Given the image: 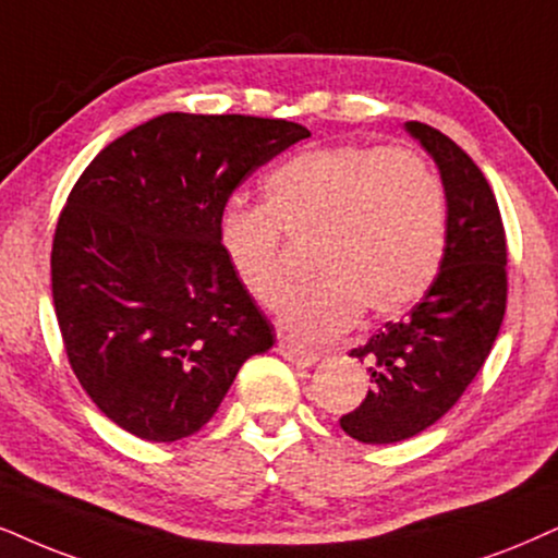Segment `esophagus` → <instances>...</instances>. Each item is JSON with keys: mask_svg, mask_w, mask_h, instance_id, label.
Wrapping results in <instances>:
<instances>
[{"mask_svg": "<svg viewBox=\"0 0 558 558\" xmlns=\"http://www.w3.org/2000/svg\"><path fill=\"white\" fill-rule=\"evenodd\" d=\"M278 352L286 357L288 363L303 365V368H308V365H314L316 361H319V355H316L314 350L295 348V344H291V342H280V344H278Z\"/></svg>", "mask_w": 558, "mask_h": 558, "instance_id": "1", "label": "esophagus"}]
</instances>
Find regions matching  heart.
<instances>
[{
    "mask_svg": "<svg viewBox=\"0 0 558 558\" xmlns=\"http://www.w3.org/2000/svg\"><path fill=\"white\" fill-rule=\"evenodd\" d=\"M280 234L312 242V283L288 295L280 329L299 342L348 331L363 308L404 314L435 283L446 250V193L407 149L340 144L303 149L263 182V208L218 218V250L244 293L275 306L286 288Z\"/></svg>",
    "mask_w": 558,
    "mask_h": 558,
    "instance_id": "1",
    "label": "heart"
}]
</instances>
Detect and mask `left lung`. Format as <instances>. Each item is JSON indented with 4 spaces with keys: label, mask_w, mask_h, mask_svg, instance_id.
Returning a JSON list of instances; mask_svg holds the SVG:
<instances>
[{
    "label": "left lung",
    "mask_w": 558,
    "mask_h": 558,
    "mask_svg": "<svg viewBox=\"0 0 558 558\" xmlns=\"http://www.w3.org/2000/svg\"><path fill=\"white\" fill-rule=\"evenodd\" d=\"M404 131L446 190V250L417 306L350 352L368 363L373 389L340 425L368 446L420 435L453 409L489 357L507 303L505 229L482 169L446 133L417 121Z\"/></svg>",
    "instance_id": "1"
}]
</instances>
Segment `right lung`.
Returning a JSON list of instances; mask_svg holds the SVG:
<instances>
[{
  "label": "right lung",
  "instance_id": "right-lung-1",
  "mask_svg": "<svg viewBox=\"0 0 558 558\" xmlns=\"http://www.w3.org/2000/svg\"><path fill=\"white\" fill-rule=\"evenodd\" d=\"M308 136L291 121L165 112L76 180L53 236V308L82 389L125 433H197L244 361L272 348V324L223 263L218 218Z\"/></svg>",
  "mask_w": 558,
  "mask_h": 558
}]
</instances>
